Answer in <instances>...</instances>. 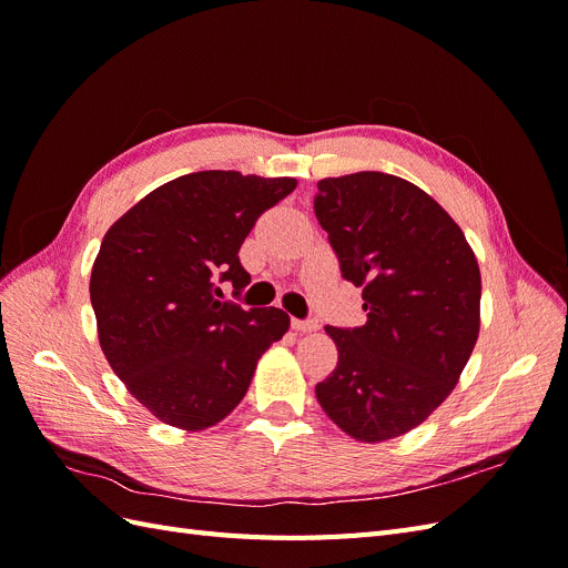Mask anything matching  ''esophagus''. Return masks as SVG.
<instances>
[{
    "mask_svg": "<svg viewBox=\"0 0 568 568\" xmlns=\"http://www.w3.org/2000/svg\"><path fill=\"white\" fill-rule=\"evenodd\" d=\"M291 326H294L296 332L307 334V332H317V320H291Z\"/></svg>",
    "mask_w": 568,
    "mask_h": 568,
    "instance_id": "34e87169",
    "label": "esophagus"
}]
</instances>
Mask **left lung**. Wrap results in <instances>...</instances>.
<instances>
[{"instance_id": "1", "label": "left lung", "mask_w": 568, "mask_h": 568, "mask_svg": "<svg viewBox=\"0 0 568 568\" xmlns=\"http://www.w3.org/2000/svg\"><path fill=\"white\" fill-rule=\"evenodd\" d=\"M315 215L367 311L355 329L324 326L338 363L315 395L359 443L403 436L448 398L476 346V255L432 196L374 170L320 180Z\"/></svg>"}]
</instances>
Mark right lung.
<instances>
[{
  "mask_svg": "<svg viewBox=\"0 0 568 568\" xmlns=\"http://www.w3.org/2000/svg\"><path fill=\"white\" fill-rule=\"evenodd\" d=\"M296 184L201 170L153 189L106 232L90 280L99 346L153 417L184 432L215 426L288 332L280 307L244 311L220 284L236 296L251 282L239 248Z\"/></svg>",
  "mask_w": 568,
  "mask_h": 568,
  "instance_id": "1",
  "label": "right lung"
}]
</instances>
